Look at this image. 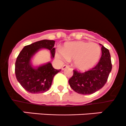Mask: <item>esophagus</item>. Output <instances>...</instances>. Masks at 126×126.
I'll return each mask as SVG.
<instances>
[{"instance_id":"1","label":"esophagus","mask_w":126,"mask_h":126,"mask_svg":"<svg viewBox=\"0 0 126 126\" xmlns=\"http://www.w3.org/2000/svg\"><path fill=\"white\" fill-rule=\"evenodd\" d=\"M67 67H68V65L65 64V65H63V67H62V69L64 70V69H65L66 68H67Z\"/></svg>"}]
</instances>
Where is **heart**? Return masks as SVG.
Masks as SVG:
<instances>
[{"label":"heart","instance_id":"b5f03b06","mask_svg":"<svg viewBox=\"0 0 126 126\" xmlns=\"http://www.w3.org/2000/svg\"><path fill=\"white\" fill-rule=\"evenodd\" d=\"M101 48L97 43L84 42H70L59 49L56 56L61 60H73V65L81 71L93 68L99 61Z\"/></svg>","mask_w":126,"mask_h":126}]
</instances>
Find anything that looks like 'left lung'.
I'll list each match as a JSON object with an SVG mask.
<instances>
[{
    "label": "left lung",
    "instance_id": "8db88e82",
    "mask_svg": "<svg viewBox=\"0 0 126 126\" xmlns=\"http://www.w3.org/2000/svg\"><path fill=\"white\" fill-rule=\"evenodd\" d=\"M101 50V58L94 68L84 72L73 70V75L68 83L76 93L81 94H93L103 88L107 83L112 64L109 50L103 45Z\"/></svg>",
    "mask_w": 126,
    "mask_h": 126
}]
</instances>
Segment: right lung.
I'll return each mask as SVG.
<instances>
[{
	"label": "right lung",
	"instance_id": "obj_1",
	"mask_svg": "<svg viewBox=\"0 0 126 126\" xmlns=\"http://www.w3.org/2000/svg\"><path fill=\"white\" fill-rule=\"evenodd\" d=\"M55 41L43 40L25 46L17 57L15 63V75L22 88L33 94L43 93L51 87L56 74L61 70L53 68L48 63L35 68L31 64V59L41 48L50 51L52 58H54Z\"/></svg>",
	"mask_w": 126,
	"mask_h": 126
}]
</instances>
